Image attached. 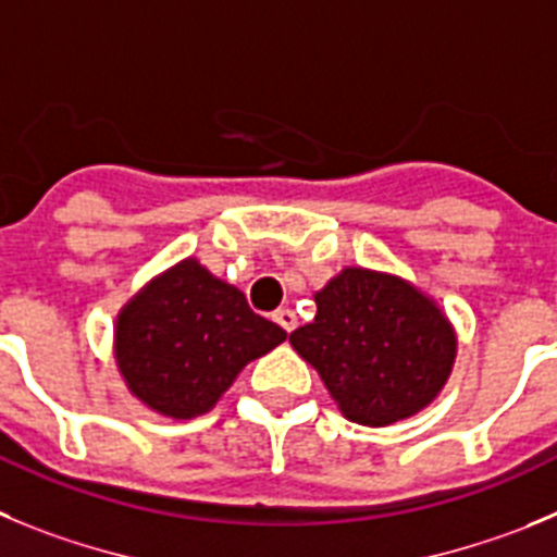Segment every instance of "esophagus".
<instances>
[{"instance_id": "esophagus-1", "label": "esophagus", "mask_w": 557, "mask_h": 557, "mask_svg": "<svg viewBox=\"0 0 557 557\" xmlns=\"http://www.w3.org/2000/svg\"><path fill=\"white\" fill-rule=\"evenodd\" d=\"M274 322H277L285 333H294V330H297V313L290 308H280L277 313H274Z\"/></svg>"}]
</instances>
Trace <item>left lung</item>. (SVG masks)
Instances as JSON below:
<instances>
[{"instance_id":"1","label":"left lung","mask_w":557,"mask_h":557,"mask_svg":"<svg viewBox=\"0 0 557 557\" xmlns=\"http://www.w3.org/2000/svg\"><path fill=\"white\" fill-rule=\"evenodd\" d=\"M313 299V322L290 333V347L349 422L388 428L428 408L447 385L458 333L408 277L344 267Z\"/></svg>"}]
</instances>
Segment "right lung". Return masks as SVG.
<instances>
[{
  "label": "right lung",
  "mask_w": 557,
  "mask_h": 557,
  "mask_svg": "<svg viewBox=\"0 0 557 557\" xmlns=\"http://www.w3.org/2000/svg\"><path fill=\"white\" fill-rule=\"evenodd\" d=\"M283 341L285 330L252 313L235 285L183 258L119 310L113 358L144 408L194 419L222 399L244 366Z\"/></svg>",
  "instance_id": "right-lung-1"
}]
</instances>
